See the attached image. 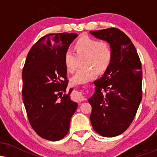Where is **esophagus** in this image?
I'll use <instances>...</instances> for the list:
<instances>
[{"label": "esophagus", "mask_w": 157, "mask_h": 157, "mask_svg": "<svg viewBox=\"0 0 157 157\" xmlns=\"http://www.w3.org/2000/svg\"><path fill=\"white\" fill-rule=\"evenodd\" d=\"M75 100H77V101H78L80 102L84 101V100H85L84 97L82 96V93H81V92H76V93H75Z\"/></svg>", "instance_id": "34e87169"}]
</instances>
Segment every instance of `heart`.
<instances>
[{"instance_id":"1","label":"heart","mask_w":157,"mask_h":157,"mask_svg":"<svg viewBox=\"0 0 157 157\" xmlns=\"http://www.w3.org/2000/svg\"><path fill=\"white\" fill-rule=\"evenodd\" d=\"M74 49L79 57H85L84 68L78 70L71 78L73 84H84L93 80L97 72L102 74L107 70L112 59V49L107 41H99L89 36H82L74 44ZM66 70L73 73L77 68L76 57L68 51L64 55Z\"/></svg>"}]
</instances>
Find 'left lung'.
Here are the masks:
<instances>
[{
    "label": "left lung",
    "instance_id": "1",
    "mask_svg": "<svg viewBox=\"0 0 157 157\" xmlns=\"http://www.w3.org/2000/svg\"><path fill=\"white\" fill-rule=\"evenodd\" d=\"M90 34L109 42L112 59L102 77L94 82L90 120L94 130L105 137L123 133L134 120L142 100V65L136 48L124 32L115 28Z\"/></svg>",
    "mask_w": 157,
    "mask_h": 157
}]
</instances>
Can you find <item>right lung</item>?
Segmentation results:
<instances>
[{"label": "right lung", "instance_id": "obj_1", "mask_svg": "<svg viewBox=\"0 0 157 157\" xmlns=\"http://www.w3.org/2000/svg\"><path fill=\"white\" fill-rule=\"evenodd\" d=\"M76 33L49 34L34 44L23 69V103L30 125L42 138L58 141L68 134L77 102L70 98L71 88L64 55Z\"/></svg>", "mask_w": 157, "mask_h": 157}]
</instances>
